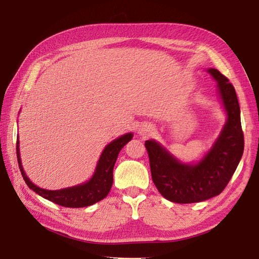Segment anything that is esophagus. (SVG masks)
Returning a JSON list of instances; mask_svg holds the SVG:
<instances>
[{"label":"esophagus","mask_w":259,"mask_h":259,"mask_svg":"<svg viewBox=\"0 0 259 259\" xmlns=\"http://www.w3.org/2000/svg\"><path fill=\"white\" fill-rule=\"evenodd\" d=\"M153 131H154V130H153L151 125L143 124V125H141V127L139 128V134L142 135L143 137H146V136L151 135L153 133Z\"/></svg>","instance_id":"esophagus-1"}]
</instances>
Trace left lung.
<instances>
[{
    "label": "left lung",
    "instance_id": "obj_1",
    "mask_svg": "<svg viewBox=\"0 0 259 259\" xmlns=\"http://www.w3.org/2000/svg\"><path fill=\"white\" fill-rule=\"evenodd\" d=\"M208 72L217 80L227 122L207 154L196 164H186L154 140L145 141L152 180L168 201L193 203L218 196L230 181L244 153L240 107L235 88L217 69L210 68Z\"/></svg>",
    "mask_w": 259,
    "mask_h": 259
}]
</instances>
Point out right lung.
<instances>
[{
  "label": "right lung",
  "mask_w": 259,
  "mask_h": 259,
  "mask_svg": "<svg viewBox=\"0 0 259 259\" xmlns=\"http://www.w3.org/2000/svg\"><path fill=\"white\" fill-rule=\"evenodd\" d=\"M132 139H133V134L127 133L114 140L113 142H110L104 149L102 155H100L96 170H95V173L91 180L82 184H78V186L75 187L55 190L54 191V190H46L39 188L38 186H35V184L31 182L29 178L26 177L22 167V163H21L18 139L17 157L19 162V167L25 183L28 184V187L32 189L35 193H38L42 198L67 208L88 207V205L96 203L107 197V194L110 191V188L113 186V170L115 162L117 160L118 153L123 149L124 145L128 143Z\"/></svg>",
  "instance_id": "add662e5"
}]
</instances>
